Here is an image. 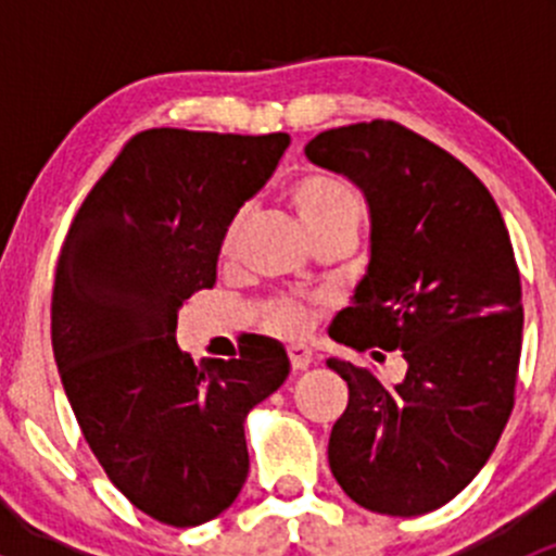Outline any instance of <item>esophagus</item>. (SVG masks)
Returning <instances> with one entry per match:
<instances>
[{
  "label": "esophagus",
  "mask_w": 556,
  "mask_h": 556,
  "mask_svg": "<svg viewBox=\"0 0 556 556\" xmlns=\"http://www.w3.org/2000/svg\"><path fill=\"white\" fill-rule=\"evenodd\" d=\"M288 357H290V366H293V371H306V368L312 366V350L304 344L288 346Z\"/></svg>",
  "instance_id": "obj_1"
}]
</instances>
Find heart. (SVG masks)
<instances>
[{
  "label": "heart",
  "instance_id": "obj_1",
  "mask_svg": "<svg viewBox=\"0 0 556 556\" xmlns=\"http://www.w3.org/2000/svg\"><path fill=\"white\" fill-rule=\"evenodd\" d=\"M288 199L293 204L295 215L301 217L304 228L309 231L312 239L325 237V233H352L355 237L357 226L363 220V201L357 190L350 182L339 177H330L323 172L301 174L293 179L288 188ZM244 212L228 220L226 231L220 239V255L231 257L233 247H237L239 231H242ZM263 328L271 330L277 336H301L312 323L309 306L295 304V301H268L263 306Z\"/></svg>",
  "mask_w": 556,
  "mask_h": 556
}]
</instances>
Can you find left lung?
I'll list each match as a JSON object with an SVG mask.
<instances>
[{"label":"left lung","mask_w":556,"mask_h":556,"mask_svg":"<svg viewBox=\"0 0 556 556\" xmlns=\"http://www.w3.org/2000/svg\"><path fill=\"white\" fill-rule=\"evenodd\" d=\"M306 159L350 177L371 210V263L330 339L408 363L390 387L330 357L350 387L330 470L368 511H435L484 468L511 417L525 312L508 228L468 166L395 121L317 134Z\"/></svg>","instance_id":"obj_1"}]
</instances>
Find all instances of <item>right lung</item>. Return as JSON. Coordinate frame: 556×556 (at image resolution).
I'll list each match as a JSON object with an SVG mask.
<instances>
[{
  "label": "right lung",
  "instance_id": "add662e5",
  "mask_svg": "<svg viewBox=\"0 0 556 556\" xmlns=\"http://www.w3.org/2000/svg\"><path fill=\"white\" fill-rule=\"evenodd\" d=\"M288 134L148 128L88 190L61 247L50 339L77 425L148 517L195 527L242 492L244 417L288 379L271 339L195 366L177 309L217 277L228 220L277 169Z\"/></svg>",
  "mask_w": 556,
  "mask_h": 556
}]
</instances>
